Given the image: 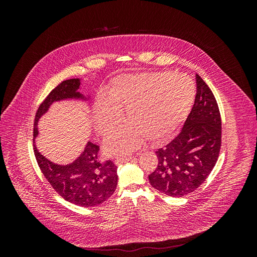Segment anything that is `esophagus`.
<instances>
[{
    "mask_svg": "<svg viewBox=\"0 0 257 257\" xmlns=\"http://www.w3.org/2000/svg\"><path fill=\"white\" fill-rule=\"evenodd\" d=\"M132 160V155H126V157H122V158H119L115 160V164L119 165V164H122V163H125L127 161Z\"/></svg>",
    "mask_w": 257,
    "mask_h": 257,
    "instance_id": "esophagus-1",
    "label": "esophagus"
}]
</instances>
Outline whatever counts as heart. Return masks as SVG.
Wrapping results in <instances>:
<instances>
[{"label":"heart","mask_w":257,"mask_h":257,"mask_svg":"<svg viewBox=\"0 0 257 257\" xmlns=\"http://www.w3.org/2000/svg\"><path fill=\"white\" fill-rule=\"evenodd\" d=\"M194 95V84L184 75L165 72L116 77L106 98L95 104V128L102 136L112 133L123 122L124 109L128 124L108 138L106 151L120 154L135 149L144 139L152 144L166 141L189 114Z\"/></svg>","instance_id":"heart-1"}]
</instances>
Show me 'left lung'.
<instances>
[{"instance_id": "obj_1", "label": "left lung", "mask_w": 257, "mask_h": 257, "mask_svg": "<svg viewBox=\"0 0 257 257\" xmlns=\"http://www.w3.org/2000/svg\"><path fill=\"white\" fill-rule=\"evenodd\" d=\"M196 95L180 133L157 152L158 166L150 184L168 196L181 197L204 183L215 165L222 143V121L216 99L196 75Z\"/></svg>"}]
</instances>
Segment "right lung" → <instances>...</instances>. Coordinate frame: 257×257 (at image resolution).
Segmentation results:
<instances>
[{
    "label": "right lung",
    "mask_w": 257,
    "mask_h": 257,
    "mask_svg": "<svg viewBox=\"0 0 257 257\" xmlns=\"http://www.w3.org/2000/svg\"><path fill=\"white\" fill-rule=\"evenodd\" d=\"M80 80L73 78L62 81L38 107L34 119L33 136L38 134L37 122L47 112L50 105L66 98L87 99L78 92ZM34 154L45 178L60 196L74 205L93 207L104 203L115 191L118 184L116 166L111 160H99V146L88 143L80 157L72 164L57 165L46 159L33 145Z\"/></svg>",
    "instance_id": "add662e5"
}]
</instances>
